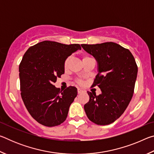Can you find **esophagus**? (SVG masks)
<instances>
[{"label": "esophagus", "instance_id": "34e87169", "mask_svg": "<svg viewBox=\"0 0 154 154\" xmlns=\"http://www.w3.org/2000/svg\"><path fill=\"white\" fill-rule=\"evenodd\" d=\"M83 92V90H82L81 89H78L77 90V92H78V94H81Z\"/></svg>", "mask_w": 154, "mask_h": 154}]
</instances>
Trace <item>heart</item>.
Masks as SVG:
<instances>
[{"label":"heart","instance_id":"1","mask_svg":"<svg viewBox=\"0 0 154 154\" xmlns=\"http://www.w3.org/2000/svg\"><path fill=\"white\" fill-rule=\"evenodd\" d=\"M90 58H93L92 57H91L90 56H88V55H85L83 57V60H88V59H90ZM70 60V57H68V58L66 59V60L64 62V68L65 69H66L67 66H68V64H69V62ZM79 83L80 84H82V81H79Z\"/></svg>","mask_w":154,"mask_h":154}]
</instances>
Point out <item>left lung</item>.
<instances>
[{
    "instance_id": "8db88e82",
    "label": "left lung",
    "mask_w": 154,
    "mask_h": 154,
    "mask_svg": "<svg viewBox=\"0 0 154 154\" xmlns=\"http://www.w3.org/2000/svg\"><path fill=\"white\" fill-rule=\"evenodd\" d=\"M82 47L97 61L98 74L92 87L97 85L102 92L98 96L88 92L90 100L84 105L85 112L96 124H110L124 113L133 96L137 63L128 49L116 43Z\"/></svg>"
}]
</instances>
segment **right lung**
Here are the masks:
<instances>
[{"label": "right lung", "mask_w": 154, "mask_h": 154, "mask_svg": "<svg viewBox=\"0 0 154 154\" xmlns=\"http://www.w3.org/2000/svg\"><path fill=\"white\" fill-rule=\"evenodd\" d=\"M81 49L79 44L44 41L23 56L19 66L21 96L30 116L43 126H58L66 120L77 90L69 86L60 90L54 83L64 73L66 59Z\"/></svg>", "instance_id": "add662e5"}]
</instances>
